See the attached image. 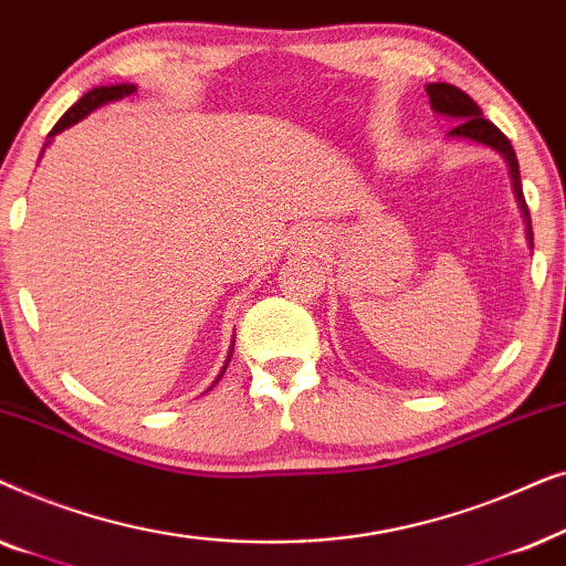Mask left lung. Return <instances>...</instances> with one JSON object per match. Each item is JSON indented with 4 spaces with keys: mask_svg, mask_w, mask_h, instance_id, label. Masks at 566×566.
Listing matches in <instances>:
<instances>
[{
    "mask_svg": "<svg viewBox=\"0 0 566 566\" xmlns=\"http://www.w3.org/2000/svg\"><path fill=\"white\" fill-rule=\"evenodd\" d=\"M424 90H428L432 113L446 115V118L455 120V128L448 136H451V138H467V142H476L482 146H490V149L497 151L500 157L507 161L510 180H513V192H515L517 206H521V213H523V221H525V237H528V244L533 250L531 213H528V206H525V198H523L521 169H517V157H515L513 144L507 142V136L502 134V130L494 126V123L484 118L482 111H479V105L467 95V92H461L459 87H453V84H446V82H432Z\"/></svg>",
    "mask_w": 566,
    "mask_h": 566,
    "instance_id": "obj_1",
    "label": "left lung"
}]
</instances>
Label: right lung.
Returning a JSON list of instances; mask_svg holds the SVG:
<instances>
[{
    "instance_id": "1",
    "label": "right lung",
    "mask_w": 566,
    "mask_h": 566,
    "mask_svg": "<svg viewBox=\"0 0 566 566\" xmlns=\"http://www.w3.org/2000/svg\"><path fill=\"white\" fill-rule=\"evenodd\" d=\"M136 92V84H126V82H120V84H99V87H95V90H90L87 95H82L80 99H76V103L69 107V111L61 115V120L56 123V126L51 128V134H49V142H45V146H49L51 142H53V136L56 134H61V130H66V128H72L74 123H80L82 118H87L90 113H95L97 107H103V105H107V103H115V99H123V97H128V95H134ZM43 146V149H45ZM231 353H234V343H231ZM231 353H229V358H227V363H223V368H221V374H219V378H216L213 384H219L221 381V376H223V370H227V366H229V360H231ZM213 384H211V389H213Z\"/></svg>"
}]
</instances>
